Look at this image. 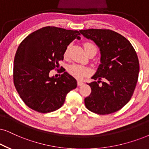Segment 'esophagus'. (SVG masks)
I'll use <instances>...</instances> for the list:
<instances>
[{"label":"esophagus","mask_w":149,"mask_h":149,"mask_svg":"<svg viewBox=\"0 0 149 149\" xmlns=\"http://www.w3.org/2000/svg\"><path fill=\"white\" fill-rule=\"evenodd\" d=\"M84 83V82H82V81H78V86H82V85H83Z\"/></svg>","instance_id":"34e87169"}]
</instances>
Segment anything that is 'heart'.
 Listing matches in <instances>:
<instances>
[{
  "mask_svg": "<svg viewBox=\"0 0 149 149\" xmlns=\"http://www.w3.org/2000/svg\"><path fill=\"white\" fill-rule=\"evenodd\" d=\"M83 46L84 51H85L86 53L88 52V51H93V52H95H95H96V47H95V45L92 44L91 42H84ZM69 49V47H67L65 51V54H64L65 57H67V56H68ZM68 71L71 76H73V77H75V78L78 79H80L82 78V77L88 75V73H90V69L87 68V67H84V66L77 65V64H73V65H71L68 67Z\"/></svg>",
  "mask_w": 149,
  "mask_h": 149,
  "instance_id": "heart-1",
  "label": "heart"
}]
</instances>
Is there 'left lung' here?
Instances as JSON below:
<instances>
[{
  "label": "left lung",
  "instance_id": "obj_1",
  "mask_svg": "<svg viewBox=\"0 0 149 149\" xmlns=\"http://www.w3.org/2000/svg\"><path fill=\"white\" fill-rule=\"evenodd\" d=\"M100 51V64L87 83L91 93L84 99L86 108L105 115L118 111L129 102L136 86L140 64L131 42L120 33L109 29L80 30ZM102 79L103 81H102Z\"/></svg>",
  "mask_w": 149,
  "mask_h": 149
}]
</instances>
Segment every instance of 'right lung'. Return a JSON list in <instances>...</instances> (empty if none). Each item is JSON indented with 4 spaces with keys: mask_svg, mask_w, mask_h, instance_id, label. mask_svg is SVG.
Instances as JSON below:
<instances>
[{
    "mask_svg": "<svg viewBox=\"0 0 149 149\" xmlns=\"http://www.w3.org/2000/svg\"><path fill=\"white\" fill-rule=\"evenodd\" d=\"M77 30L42 27L28 35L16 51L14 61V83L24 104L39 113L54 111L63 106L67 94L76 88V79L66 72L50 77L59 67L67 46L80 40Z\"/></svg>",
    "mask_w": 149,
    "mask_h": 149,
    "instance_id": "obj_1",
    "label": "right lung"
}]
</instances>
